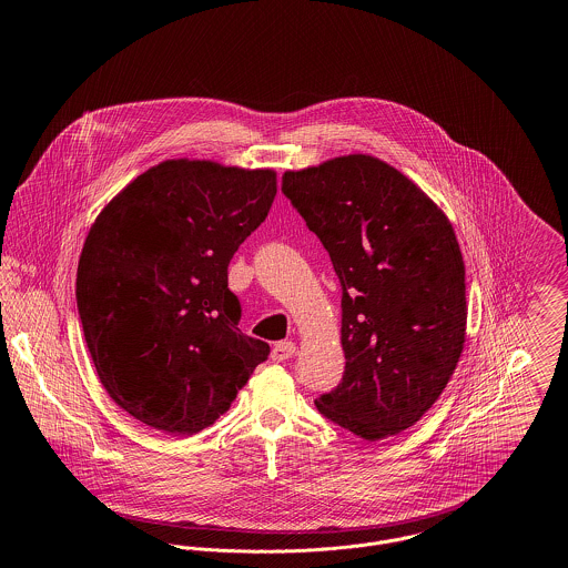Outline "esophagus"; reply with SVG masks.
<instances>
[{"mask_svg":"<svg viewBox=\"0 0 568 568\" xmlns=\"http://www.w3.org/2000/svg\"><path fill=\"white\" fill-rule=\"evenodd\" d=\"M296 352V343H292V341H281V343H276V345L272 347V359H274V362H285V359L294 357Z\"/></svg>","mask_w":568,"mask_h":568,"instance_id":"1","label":"esophagus"}]
</instances>
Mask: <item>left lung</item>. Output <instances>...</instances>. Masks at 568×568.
<instances>
[{
	"label": "left lung",
	"instance_id": "1",
	"mask_svg": "<svg viewBox=\"0 0 568 568\" xmlns=\"http://www.w3.org/2000/svg\"><path fill=\"white\" fill-rule=\"evenodd\" d=\"M283 193L343 287L341 385L315 400L375 443L415 426L458 366L466 271L452 221L394 165L364 153L287 170Z\"/></svg>",
	"mask_w": 568,
	"mask_h": 568
}]
</instances>
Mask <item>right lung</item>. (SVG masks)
Listing matches in <instances>:
<instances>
[{
  "label": "right lung",
  "instance_id": "add662e5",
  "mask_svg": "<svg viewBox=\"0 0 568 568\" xmlns=\"http://www.w3.org/2000/svg\"><path fill=\"white\" fill-rule=\"evenodd\" d=\"M272 168L165 160L95 216L77 302L87 349L110 398L165 434L215 424L257 364L264 341L239 329L227 266L268 216Z\"/></svg>",
  "mask_w": 568,
  "mask_h": 568
}]
</instances>
